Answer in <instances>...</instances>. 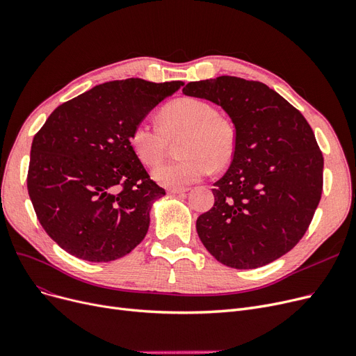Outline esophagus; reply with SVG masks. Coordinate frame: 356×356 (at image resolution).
I'll return each mask as SVG.
<instances>
[{
  "mask_svg": "<svg viewBox=\"0 0 356 356\" xmlns=\"http://www.w3.org/2000/svg\"><path fill=\"white\" fill-rule=\"evenodd\" d=\"M184 192H188V188H170L168 189V193H175V195H180Z\"/></svg>",
  "mask_w": 356,
  "mask_h": 356,
  "instance_id": "1",
  "label": "esophagus"
}]
</instances>
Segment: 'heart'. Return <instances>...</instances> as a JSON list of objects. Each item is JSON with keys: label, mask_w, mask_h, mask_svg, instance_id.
Here are the masks:
<instances>
[{"label": "heart", "mask_w": 356, "mask_h": 356, "mask_svg": "<svg viewBox=\"0 0 356 356\" xmlns=\"http://www.w3.org/2000/svg\"><path fill=\"white\" fill-rule=\"evenodd\" d=\"M160 125L138 122L131 132L136 157L145 165H157L172 145L179 143V160L159 165L152 179L167 188H184L224 168L237 151V131L228 118L218 115L213 104L196 97H181L168 103L159 116Z\"/></svg>", "instance_id": "b5f03b06"}]
</instances>
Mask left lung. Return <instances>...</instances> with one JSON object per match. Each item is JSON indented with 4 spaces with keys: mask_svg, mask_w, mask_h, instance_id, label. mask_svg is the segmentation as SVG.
<instances>
[{
    "mask_svg": "<svg viewBox=\"0 0 356 356\" xmlns=\"http://www.w3.org/2000/svg\"><path fill=\"white\" fill-rule=\"evenodd\" d=\"M183 95L221 106L237 131L228 172L213 183V207L196 231L222 265L256 269L293 249L323 192V154L305 118L266 84L222 75Z\"/></svg>",
    "mask_w": 356,
    "mask_h": 356,
    "instance_id": "obj_1",
    "label": "left lung"
}]
</instances>
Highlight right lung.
Wrapping results in <instances>:
<instances>
[{"mask_svg": "<svg viewBox=\"0 0 356 356\" xmlns=\"http://www.w3.org/2000/svg\"><path fill=\"white\" fill-rule=\"evenodd\" d=\"M181 81L141 79L99 84L58 106L35 135L27 191L48 236L88 261L120 259L140 244L154 200L152 181L131 132Z\"/></svg>", "mask_w": 356, "mask_h": 356, "instance_id": "obj_1", "label": "right lung"}]
</instances>
